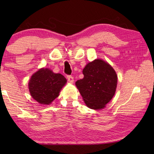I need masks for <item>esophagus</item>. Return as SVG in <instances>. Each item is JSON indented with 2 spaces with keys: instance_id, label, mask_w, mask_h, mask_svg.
Returning <instances> with one entry per match:
<instances>
[{
  "instance_id": "obj_1",
  "label": "esophagus",
  "mask_w": 154,
  "mask_h": 154,
  "mask_svg": "<svg viewBox=\"0 0 154 154\" xmlns=\"http://www.w3.org/2000/svg\"><path fill=\"white\" fill-rule=\"evenodd\" d=\"M67 79H68L69 81V82H71V83L73 82L74 80H73V76H71V75H67Z\"/></svg>"
}]
</instances>
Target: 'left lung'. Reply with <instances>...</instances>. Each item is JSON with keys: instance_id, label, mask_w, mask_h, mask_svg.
<instances>
[{"instance_id": "left-lung-1", "label": "left lung", "mask_w": 154, "mask_h": 154, "mask_svg": "<svg viewBox=\"0 0 154 154\" xmlns=\"http://www.w3.org/2000/svg\"><path fill=\"white\" fill-rule=\"evenodd\" d=\"M83 79L76 81L85 103L90 109L105 107L115 93L117 75L110 65L101 60L88 63L83 69Z\"/></svg>"}]
</instances>
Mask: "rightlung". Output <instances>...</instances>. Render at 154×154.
Returning <instances> with one entry per match:
<instances>
[{
  "label": "right lung",
  "instance_id": "obj_1",
  "mask_svg": "<svg viewBox=\"0 0 154 154\" xmlns=\"http://www.w3.org/2000/svg\"><path fill=\"white\" fill-rule=\"evenodd\" d=\"M60 73H54L49 69L42 68L32 75L29 81V91L33 99L42 104H50L59 96L66 83Z\"/></svg>",
  "mask_w": 154,
  "mask_h": 154
}]
</instances>
